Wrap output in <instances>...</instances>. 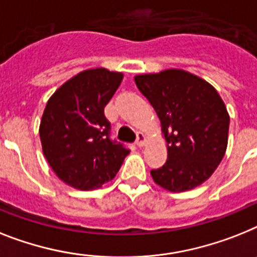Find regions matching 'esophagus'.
<instances>
[{"mask_svg":"<svg viewBox=\"0 0 257 257\" xmlns=\"http://www.w3.org/2000/svg\"><path fill=\"white\" fill-rule=\"evenodd\" d=\"M135 144H137L138 147H143L144 144H146V137H144V134L142 133L137 134V141H135Z\"/></svg>","mask_w":257,"mask_h":257,"instance_id":"obj_1","label":"esophagus"}]
</instances>
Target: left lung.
I'll list each match as a JSON object with an SVG mask.
<instances>
[{
  "mask_svg": "<svg viewBox=\"0 0 257 257\" xmlns=\"http://www.w3.org/2000/svg\"><path fill=\"white\" fill-rule=\"evenodd\" d=\"M135 84L158 114L168 150L154 181L185 192L206 181L223 159L230 116L220 95L203 78L182 69L135 76Z\"/></svg>",
  "mask_w": 257,
  "mask_h": 257,
  "instance_id": "8db88e82",
  "label": "left lung"
}]
</instances>
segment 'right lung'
Here are the masks:
<instances>
[{"instance_id": "obj_1", "label": "right lung", "mask_w": 257, "mask_h": 257, "mask_svg": "<svg viewBox=\"0 0 257 257\" xmlns=\"http://www.w3.org/2000/svg\"><path fill=\"white\" fill-rule=\"evenodd\" d=\"M123 75L95 68L80 72L48 99L40 120L43 154L61 181L80 190L115 177L130 150L110 139L103 109Z\"/></svg>"}]
</instances>
